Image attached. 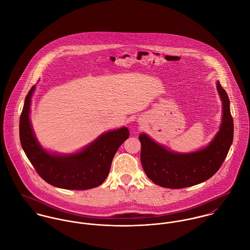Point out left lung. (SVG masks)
Segmentation results:
<instances>
[{"instance_id": "1", "label": "left lung", "mask_w": 250, "mask_h": 250, "mask_svg": "<svg viewBox=\"0 0 250 250\" xmlns=\"http://www.w3.org/2000/svg\"><path fill=\"white\" fill-rule=\"evenodd\" d=\"M216 88L222 102V119L218 132L206 147L191 153H177L144 133L140 135L143 170L154 184L168 188L191 187L211 178L221 167L233 142L234 123L228 95L219 82Z\"/></svg>"}]
</instances>
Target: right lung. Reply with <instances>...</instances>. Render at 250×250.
Segmentation results:
<instances>
[{"label":"right lung","mask_w":250,"mask_h":250,"mask_svg":"<svg viewBox=\"0 0 250 250\" xmlns=\"http://www.w3.org/2000/svg\"><path fill=\"white\" fill-rule=\"evenodd\" d=\"M34 85L26 96L20 116L19 135L22 148L39 176L48 184L65 189H89L107 177L119 146L130 136L127 127L108 131L74 154L46 151L38 143L30 120Z\"/></svg>","instance_id":"add662e5"}]
</instances>
